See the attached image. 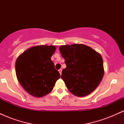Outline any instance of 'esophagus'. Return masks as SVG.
Segmentation results:
<instances>
[{
  "mask_svg": "<svg viewBox=\"0 0 124 124\" xmlns=\"http://www.w3.org/2000/svg\"><path fill=\"white\" fill-rule=\"evenodd\" d=\"M62 69H60L59 70V73H60V75H61V74H62Z\"/></svg>",
  "mask_w": 124,
  "mask_h": 124,
  "instance_id": "obj_1",
  "label": "esophagus"
}]
</instances>
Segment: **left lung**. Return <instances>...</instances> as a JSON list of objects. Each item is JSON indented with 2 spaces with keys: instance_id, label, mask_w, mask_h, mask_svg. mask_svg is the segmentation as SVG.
<instances>
[{
  "instance_id": "left-lung-1",
  "label": "left lung",
  "mask_w": 124,
  "mask_h": 124,
  "mask_svg": "<svg viewBox=\"0 0 124 124\" xmlns=\"http://www.w3.org/2000/svg\"><path fill=\"white\" fill-rule=\"evenodd\" d=\"M59 51L66 65L61 78L69 92L78 97L92 93L101 82L104 73L100 54L89 46L79 44L61 45Z\"/></svg>"
}]
</instances>
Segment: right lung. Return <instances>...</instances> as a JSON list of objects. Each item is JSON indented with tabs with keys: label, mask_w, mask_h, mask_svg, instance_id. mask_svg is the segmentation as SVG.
Segmentation results:
<instances>
[{
	"label": "right lung",
	"mask_w": 124,
	"mask_h": 124,
	"mask_svg": "<svg viewBox=\"0 0 124 124\" xmlns=\"http://www.w3.org/2000/svg\"><path fill=\"white\" fill-rule=\"evenodd\" d=\"M54 45H37L25 50L17 58L16 73L21 86L31 96L42 97L53 89L60 74L51 56Z\"/></svg>",
	"instance_id": "right-lung-1"
}]
</instances>
